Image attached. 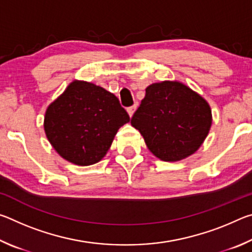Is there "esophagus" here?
Segmentation results:
<instances>
[{
  "label": "esophagus",
  "instance_id": "obj_1",
  "mask_svg": "<svg viewBox=\"0 0 252 252\" xmlns=\"http://www.w3.org/2000/svg\"><path fill=\"white\" fill-rule=\"evenodd\" d=\"M135 110H136V104H134V105H131V106H129V108L126 109L127 113H129V116H130V117L133 116V113H134V111H135Z\"/></svg>",
  "mask_w": 252,
  "mask_h": 252
}]
</instances>
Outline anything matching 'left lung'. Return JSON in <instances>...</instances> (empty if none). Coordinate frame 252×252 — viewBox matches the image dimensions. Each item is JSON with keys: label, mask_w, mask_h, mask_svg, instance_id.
I'll use <instances>...</instances> for the list:
<instances>
[{"label": "left lung", "mask_w": 252, "mask_h": 252, "mask_svg": "<svg viewBox=\"0 0 252 252\" xmlns=\"http://www.w3.org/2000/svg\"><path fill=\"white\" fill-rule=\"evenodd\" d=\"M207 101L179 82L151 84L131 118L147 147L163 161H179L198 150L211 126Z\"/></svg>", "instance_id": "obj_1"}]
</instances>
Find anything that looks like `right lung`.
Wrapping results in <instances>:
<instances>
[{
  "mask_svg": "<svg viewBox=\"0 0 252 252\" xmlns=\"http://www.w3.org/2000/svg\"><path fill=\"white\" fill-rule=\"evenodd\" d=\"M130 121L118 97L93 83L74 81L46 110L44 130L60 156L78 165L99 162Z\"/></svg>",
  "mask_w": 252,
  "mask_h": 252,
  "instance_id": "right-lung-1",
  "label": "right lung"
}]
</instances>
